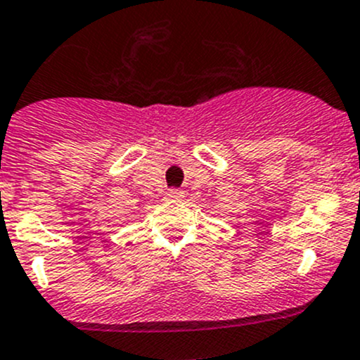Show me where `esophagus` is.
<instances>
[{
	"label": "esophagus",
	"mask_w": 360,
	"mask_h": 360,
	"mask_svg": "<svg viewBox=\"0 0 360 360\" xmlns=\"http://www.w3.org/2000/svg\"><path fill=\"white\" fill-rule=\"evenodd\" d=\"M167 198H170V200H174V198H179L183 197V193H181V190H177V188H172V190H169L165 193Z\"/></svg>",
	"instance_id": "1"
}]
</instances>
